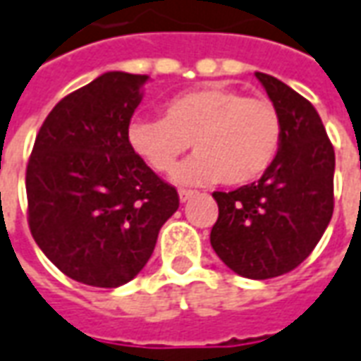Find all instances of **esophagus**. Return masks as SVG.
Listing matches in <instances>:
<instances>
[{
    "instance_id": "1",
    "label": "esophagus",
    "mask_w": 361,
    "mask_h": 361,
    "mask_svg": "<svg viewBox=\"0 0 361 361\" xmlns=\"http://www.w3.org/2000/svg\"><path fill=\"white\" fill-rule=\"evenodd\" d=\"M195 195H196L195 190H186V188H180V190H178V198H180V202L190 200V198H192Z\"/></svg>"
}]
</instances>
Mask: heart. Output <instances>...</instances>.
Listing matches in <instances>:
<instances>
[{
    "mask_svg": "<svg viewBox=\"0 0 361 361\" xmlns=\"http://www.w3.org/2000/svg\"><path fill=\"white\" fill-rule=\"evenodd\" d=\"M131 151L157 173H175L176 183L228 186L250 185L275 163L283 143V119L265 98H245L224 84H208L166 102L163 119L139 118L129 123Z\"/></svg>",
    "mask_w": 361,
    "mask_h": 361,
    "instance_id": "obj_1",
    "label": "heart"
}]
</instances>
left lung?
Listing matches in <instances>:
<instances>
[{"mask_svg": "<svg viewBox=\"0 0 361 361\" xmlns=\"http://www.w3.org/2000/svg\"><path fill=\"white\" fill-rule=\"evenodd\" d=\"M283 119V143L257 183L214 192L210 243L247 279H271L307 259L334 210V147L309 100L275 76L255 72Z\"/></svg>", "mask_w": 361, "mask_h": 361, "instance_id": "obj_1", "label": "left lung"}]
</instances>
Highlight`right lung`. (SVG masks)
<instances>
[{
  "instance_id": "add662e5",
  "label": "right lung",
  "mask_w": 361,
  "mask_h": 361,
  "mask_svg": "<svg viewBox=\"0 0 361 361\" xmlns=\"http://www.w3.org/2000/svg\"><path fill=\"white\" fill-rule=\"evenodd\" d=\"M147 74L106 72L62 98L47 116L27 165L29 228L71 279L114 289L155 250L178 195L139 159L129 121Z\"/></svg>"
}]
</instances>
